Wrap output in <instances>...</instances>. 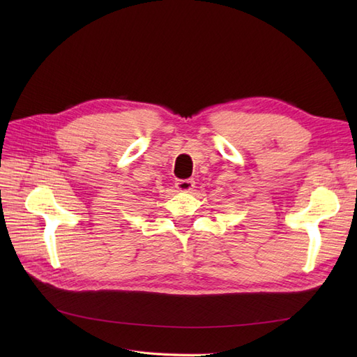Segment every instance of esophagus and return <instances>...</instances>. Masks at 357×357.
<instances>
[{
    "mask_svg": "<svg viewBox=\"0 0 357 357\" xmlns=\"http://www.w3.org/2000/svg\"><path fill=\"white\" fill-rule=\"evenodd\" d=\"M193 186H195V181H193L192 178L177 180V183H176V188H177L180 192H190V190L193 189Z\"/></svg>",
    "mask_w": 357,
    "mask_h": 357,
    "instance_id": "34e87169",
    "label": "esophagus"
}]
</instances>
